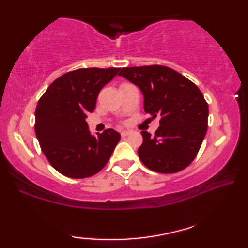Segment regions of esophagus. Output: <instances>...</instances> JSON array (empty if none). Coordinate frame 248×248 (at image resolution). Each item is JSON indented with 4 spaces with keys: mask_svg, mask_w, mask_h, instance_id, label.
Returning <instances> with one entry per match:
<instances>
[{
    "mask_svg": "<svg viewBox=\"0 0 248 248\" xmlns=\"http://www.w3.org/2000/svg\"><path fill=\"white\" fill-rule=\"evenodd\" d=\"M130 134H131V132H128V131H122L121 132L122 138H125V136H127V135H130Z\"/></svg>",
    "mask_w": 248,
    "mask_h": 248,
    "instance_id": "34e87169",
    "label": "esophagus"
}]
</instances>
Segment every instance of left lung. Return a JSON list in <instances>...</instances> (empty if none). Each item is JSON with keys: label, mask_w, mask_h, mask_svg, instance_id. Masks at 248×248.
I'll return each instance as SVG.
<instances>
[{"label": "left lung", "mask_w": 248, "mask_h": 248, "mask_svg": "<svg viewBox=\"0 0 248 248\" xmlns=\"http://www.w3.org/2000/svg\"><path fill=\"white\" fill-rule=\"evenodd\" d=\"M118 75L141 89L145 113L160 117L154 136L141 132L138 154L143 164L159 173L184 170L198 154L208 128L202 93L188 78L161 64L122 68Z\"/></svg>", "instance_id": "left-lung-1"}]
</instances>
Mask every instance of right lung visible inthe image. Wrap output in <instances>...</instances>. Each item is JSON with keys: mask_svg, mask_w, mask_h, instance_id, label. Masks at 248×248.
Returning a JSON list of instances; mask_svg holds the SVG:
<instances>
[{"mask_svg": "<svg viewBox=\"0 0 248 248\" xmlns=\"http://www.w3.org/2000/svg\"><path fill=\"white\" fill-rule=\"evenodd\" d=\"M120 68H80L52 82L39 99L34 131L42 152L60 173L73 179L92 177L108 162L121 140L107 128L93 136L86 117L93 113L100 89Z\"/></svg>", "mask_w": 248, "mask_h": 248, "instance_id": "add662e5", "label": "right lung"}]
</instances>
